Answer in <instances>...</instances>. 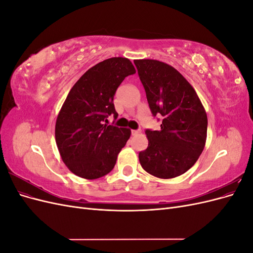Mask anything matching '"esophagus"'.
Here are the masks:
<instances>
[{
	"mask_svg": "<svg viewBox=\"0 0 253 253\" xmlns=\"http://www.w3.org/2000/svg\"><path fill=\"white\" fill-rule=\"evenodd\" d=\"M140 133V131H138V129H132V135L135 136V135H138Z\"/></svg>",
	"mask_w": 253,
	"mask_h": 253,
	"instance_id": "obj_1",
	"label": "esophagus"
}]
</instances>
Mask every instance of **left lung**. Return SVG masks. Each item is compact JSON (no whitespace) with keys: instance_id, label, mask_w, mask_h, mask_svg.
I'll list each match as a JSON object with an SVG mask.
<instances>
[{"instance_id":"obj_1","label":"left lung","mask_w":253,"mask_h":253,"mask_svg":"<svg viewBox=\"0 0 253 253\" xmlns=\"http://www.w3.org/2000/svg\"><path fill=\"white\" fill-rule=\"evenodd\" d=\"M152 114L164 117L159 131L147 129L149 145L139 153L144 171L169 179L197 162L207 139L208 118L195 89L175 68L158 60H134Z\"/></svg>"}]
</instances>
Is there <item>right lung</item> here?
I'll list each match as a JSON object with an SVG mask.
<instances>
[{
    "instance_id": "obj_1",
    "label": "right lung",
    "mask_w": 253,
    "mask_h": 253,
    "mask_svg": "<svg viewBox=\"0 0 253 253\" xmlns=\"http://www.w3.org/2000/svg\"><path fill=\"white\" fill-rule=\"evenodd\" d=\"M136 73L127 58L114 57L90 67L74 84L55 127L56 143L65 166L75 175L97 179L110 173L131 136V129L108 126L116 89Z\"/></svg>"
}]
</instances>
